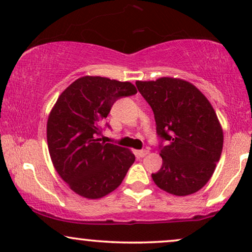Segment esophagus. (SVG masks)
<instances>
[{"label":"esophagus","mask_w":252,"mask_h":252,"mask_svg":"<svg viewBox=\"0 0 252 252\" xmlns=\"http://www.w3.org/2000/svg\"><path fill=\"white\" fill-rule=\"evenodd\" d=\"M149 154V150H137L136 152V156L137 158H144V156H147Z\"/></svg>","instance_id":"1"}]
</instances>
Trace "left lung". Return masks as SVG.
Here are the masks:
<instances>
[{
  "label": "left lung",
  "mask_w": 252,
  "mask_h": 252,
  "mask_svg": "<svg viewBox=\"0 0 252 252\" xmlns=\"http://www.w3.org/2000/svg\"><path fill=\"white\" fill-rule=\"evenodd\" d=\"M152 106L156 131L168 141L161 147L162 167L152 178L173 195L198 192L215 173L224 142L217 114L204 94L180 78L162 77L136 82Z\"/></svg>",
  "instance_id": "left-lung-1"
}]
</instances>
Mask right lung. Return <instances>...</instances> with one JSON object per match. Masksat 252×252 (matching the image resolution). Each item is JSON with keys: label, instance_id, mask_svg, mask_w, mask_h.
Segmentation results:
<instances>
[{"label": "right lung", "instance_id": "add662e5", "mask_svg": "<svg viewBox=\"0 0 252 252\" xmlns=\"http://www.w3.org/2000/svg\"><path fill=\"white\" fill-rule=\"evenodd\" d=\"M137 92L134 84L105 77L78 78L62 92L47 120L52 163L68 187L86 199L108 195L135 161L130 149L100 142V123L118 98Z\"/></svg>", "mask_w": 252, "mask_h": 252}]
</instances>
